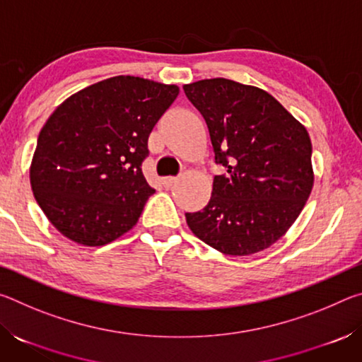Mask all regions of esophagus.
Here are the masks:
<instances>
[{"label":"esophagus","mask_w":362,"mask_h":362,"mask_svg":"<svg viewBox=\"0 0 362 362\" xmlns=\"http://www.w3.org/2000/svg\"><path fill=\"white\" fill-rule=\"evenodd\" d=\"M177 182V177H173V175H169V177H164L163 179V185L166 187V188H170L174 185V183Z\"/></svg>","instance_id":"obj_1"}]
</instances>
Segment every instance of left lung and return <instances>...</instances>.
I'll return each instance as SVG.
<instances>
[{
	"label": "left lung",
	"instance_id": "8db88e82",
	"mask_svg": "<svg viewBox=\"0 0 362 362\" xmlns=\"http://www.w3.org/2000/svg\"><path fill=\"white\" fill-rule=\"evenodd\" d=\"M209 127L216 164L212 196L203 211L187 212L201 241L226 255L272 246L296 222L313 188L308 132L263 89L231 79L183 86Z\"/></svg>",
	"mask_w": 362,
	"mask_h": 362
}]
</instances>
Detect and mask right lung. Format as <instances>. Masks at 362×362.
I'll list each match as a JSON object with an SVG mask.
<instances>
[{
	"instance_id": "1",
	"label": "right lung",
	"mask_w": 362,
	"mask_h": 362,
	"mask_svg": "<svg viewBox=\"0 0 362 362\" xmlns=\"http://www.w3.org/2000/svg\"><path fill=\"white\" fill-rule=\"evenodd\" d=\"M177 95L174 84L113 76L54 110L38 136L30 183L64 236L103 246L137 223L155 193L142 173L148 136Z\"/></svg>"
}]
</instances>
